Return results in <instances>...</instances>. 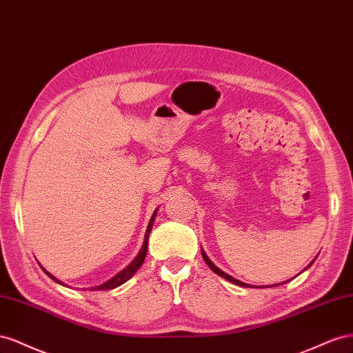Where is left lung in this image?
I'll use <instances>...</instances> for the list:
<instances>
[{"label": "left lung", "mask_w": 353, "mask_h": 353, "mask_svg": "<svg viewBox=\"0 0 353 353\" xmlns=\"http://www.w3.org/2000/svg\"><path fill=\"white\" fill-rule=\"evenodd\" d=\"M201 253H203V257H204V260H205V263L210 266V269L211 270H213V272H216V274L217 275H220L221 278H225V279H228V281H230V283H234V284H236V285H241V287H251V285H248V284H244V283H241V281H238V279H235V278H232V276H230V275H228V274H225V272L223 270H220L217 266H214L213 265V261H211L208 257H207V254L204 253V251L203 250H201ZM312 265V263H310ZM309 265V266H310ZM307 266V268H309ZM284 284V283H283ZM275 285H279V284H275ZM272 287H274V285H272Z\"/></svg>", "instance_id": "1"}]
</instances>
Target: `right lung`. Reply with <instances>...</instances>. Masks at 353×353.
<instances>
[{"label": "right lung", "mask_w": 353, "mask_h": 353, "mask_svg": "<svg viewBox=\"0 0 353 353\" xmlns=\"http://www.w3.org/2000/svg\"><path fill=\"white\" fill-rule=\"evenodd\" d=\"M155 216H157V211L154 213V216H152V219H150V221H149V226H148V229H146V235H145V243H143V247H142V250H140V253H139V256L132 261V263H130L124 270H121L118 275H115L112 279H109L108 283H105V284H102V285H99V287H93L92 290H97V291H100V290H112V288H117L118 285H121V284H124L125 281H128L130 278H132L136 272H137V269L143 265V261H145V257H146V253H148V239H149V234H150V229H152V226H154V220H155ZM44 272L46 274L52 278L53 281H56L57 284H62L63 285V283H60V281L57 279V278H54L52 274H50V272H47L46 269H44Z\"/></svg>", "instance_id": "obj_1"}]
</instances>
